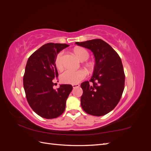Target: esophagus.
Masks as SVG:
<instances>
[{"instance_id": "obj_1", "label": "esophagus", "mask_w": 151, "mask_h": 151, "mask_svg": "<svg viewBox=\"0 0 151 151\" xmlns=\"http://www.w3.org/2000/svg\"><path fill=\"white\" fill-rule=\"evenodd\" d=\"M72 88H79L80 85L79 84H72Z\"/></svg>"}]
</instances>
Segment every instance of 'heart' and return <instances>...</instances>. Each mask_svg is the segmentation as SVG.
I'll use <instances>...</instances> for the list:
<instances>
[{
  "label": "heart",
  "mask_w": 151,
  "mask_h": 151,
  "mask_svg": "<svg viewBox=\"0 0 151 151\" xmlns=\"http://www.w3.org/2000/svg\"><path fill=\"white\" fill-rule=\"evenodd\" d=\"M74 53L77 57L81 61H85L88 60L89 54L87 50L81 47L76 48L74 49ZM63 52H59L55 58V65L58 69L60 70L63 68V63L62 61V57ZM86 77V73L83 70H74L72 69H67L63 71L60 76V79L62 83L65 84H76L83 80Z\"/></svg>",
  "instance_id": "heart-1"
}]
</instances>
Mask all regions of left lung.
Segmentation results:
<instances>
[{
	"label": "left lung",
	"instance_id": "obj_1",
	"mask_svg": "<svg viewBox=\"0 0 151 151\" xmlns=\"http://www.w3.org/2000/svg\"><path fill=\"white\" fill-rule=\"evenodd\" d=\"M93 52L95 64L89 81L81 84L83 94L81 104L91 115L100 116L112 111L120 101L124 89L125 74L121 58L113 48L101 39L76 42Z\"/></svg>",
	"mask_w": 151,
	"mask_h": 151
}]
</instances>
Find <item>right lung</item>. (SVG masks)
Returning a JSON list of instances; mask_svg holds the SVG:
<instances>
[{
	"label": "right lung",
	"instance_id": "add662e5",
	"mask_svg": "<svg viewBox=\"0 0 151 151\" xmlns=\"http://www.w3.org/2000/svg\"><path fill=\"white\" fill-rule=\"evenodd\" d=\"M68 46L64 43H47L27 61L23 77L27 101L37 115L47 119L57 118L63 113L73 88L70 84H60L57 90L53 88V80L58 76L56 57Z\"/></svg>",
	"mask_w": 151,
	"mask_h": 151
}]
</instances>
